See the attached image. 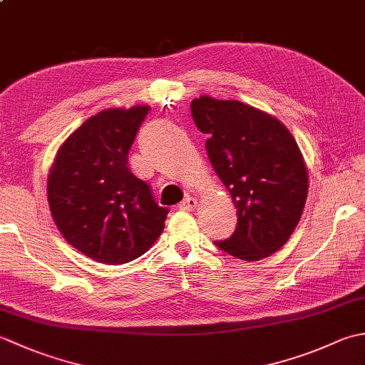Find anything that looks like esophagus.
Here are the masks:
<instances>
[{"mask_svg": "<svg viewBox=\"0 0 365 365\" xmlns=\"http://www.w3.org/2000/svg\"><path fill=\"white\" fill-rule=\"evenodd\" d=\"M196 207H197V199H195V197H187L183 202L178 204V208L185 212H192Z\"/></svg>", "mask_w": 365, "mask_h": 365, "instance_id": "esophagus-1", "label": "esophagus"}]
</instances>
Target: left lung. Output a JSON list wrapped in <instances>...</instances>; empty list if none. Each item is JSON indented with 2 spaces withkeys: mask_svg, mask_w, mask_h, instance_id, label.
Instances as JSON below:
<instances>
[{
  "mask_svg": "<svg viewBox=\"0 0 365 365\" xmlns=\"http://www.w3.org/2000/svg\"><path fill=\"white\" fill-rule=\"evenodd\" d=\"M215 173L237 208V229L215 245L237 259L269 257L289 242L307 199L304 158L284 123L238 100L191 102Z\"/></svg>",
  "mask_w": 365,
  "mask_h": 365,
  "instance_id": "obj_1",
  "label": "left lung"
}]
</instances>
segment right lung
Masks as SVG:
<instances>
[{"label":"right lung","mask_w":365,"mask_h":365,"mask_svg":"<svg viewBox=\"0 0 365 365\" xmlns=\"http://www.w3.org/2000/svg\"><path fill=\"white\" fill-rule=\"evenodd\" d=\"M150 106L92 115L58 149L46 180L50 212L68 243L92 260L119 265L149 251L168 208L128 169V150Z\"/></svg>","instance_id":"add662e5"}]
</instances>
